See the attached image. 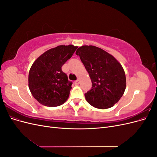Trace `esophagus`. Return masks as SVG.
<instances>
[{"label": "esophagus", "mask_w": 157, "mask_h": 157, "mask_svg": "<svg viewBox=\"0 0 157 157\" xmlns=\"http://www.w3.org/2000/svg\"><path fill=\"white\" fill-rule=\"evenodd\" d=\"M75 84H80V80L78 79V80H75Z\"/></svg>", "instance_id": "1"}]
</instances>
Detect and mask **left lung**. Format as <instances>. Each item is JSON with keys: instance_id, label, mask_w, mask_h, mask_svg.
I'll return each instance as SVG.
<instances>
[{"instance_id": "8db88e82", "label": "left lung", "mask_w": 157, "mask_h": 157, "mask_svg": "<svg viewBox=\"0 0 157 157\" xmlns=\"http://www.w3.org/2000/svg\"><path fill=\"white\" fill-rule=\"evenodd\" d=\"M92 80V88L84 96L92 106L112 107L126 89V75L122 65L113 56L94 46H82L76 52Z\"/></svg>"}]
</instances>
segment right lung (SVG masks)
<instances>
[{
  "mask_svg": "<svg viewBox=\"0 0 157 157\" xmlns=\"http://www.w3.org/2000/svg\"><path fill=\"white\" fill-rule=\"evenodd\" d=\"M77 48L73 45L58 46L45 52L32 65L29 88L33 96L42 105L59 106L69 98L73 82L61 67Z\"/></svg>",
  "mask_w": 157,
  "mask_h": 157,
  "instance_id": "1",
  "label": "right lung"
}]
</instances>
